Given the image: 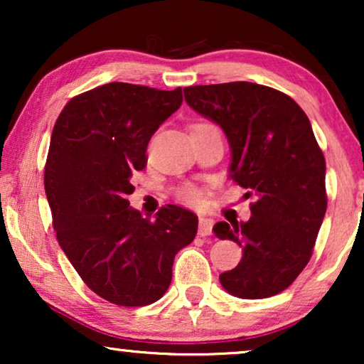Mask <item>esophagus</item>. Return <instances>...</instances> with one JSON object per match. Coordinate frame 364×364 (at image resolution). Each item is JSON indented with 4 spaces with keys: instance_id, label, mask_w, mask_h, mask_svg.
Instances as JSON below:
<instances>
[{
    "instance_id": "esophagus-1",
    "label": "esophagus",
    "mask_w": 364,
    "mask_h": 364,
    "mask_svg": "<svg viewBox=\"0 0 364 364\" xmlns=\"http://www.w3.org/2000/svg\"><path fill=\"white\" fill-rule=\"evenodd\" d=\"M212 228H213V220H212V218H207V217L198 218V235H200V237L210 235Z\"/></svg>"
}]
</instances>
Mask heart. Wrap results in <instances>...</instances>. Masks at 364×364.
Listing matches in <instances>:
<instances>
[{"label":"heart","instance_id":"b5f03b06","mask_svg":"<svg viewBox=\"0 0 364 364\" xmlns=\"http://www.w3.org/2000/svg\"><path fill=\"white\" fill-rule=\"evenodd\" d=\"M200 126H207V124L200 122V124H196L193 127H200ZM178 198H181L182 202L191 203V205H200L203 202V192L198 187L188 183V186H183L181 191H178Z\"/></svg>","mask_w":364,"mask_h":364}]
</instances>
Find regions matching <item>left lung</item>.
I'll list each match as a JSON object with an SVG mask.
<instances>
[{
    "instance_id": "8db88e82",
    "label": "left lung",
    "mask_w": 364,
    "mask_h": 364,
    "mask_svg": "<svg viewBox=\"0 0 364 364\" xmlns=\"http://www.w3.org/2000/svg\"><path fill=\"white\" fill-rule=\"evenodd\" d=\"M193 111L217 122L232 149L230 178L253 197L248 222H218L213 233L243 257L220 283L233 296L268 298L310 262L326 212V164L311 124L290 96L237 81L183 89Z\"/></svg>"
}]
</instances>
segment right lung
Returning <instances> with one entry per match:
<instances>
[{
  "instance_id": "1",
  "label": "right lung",
  "mask_w": 364,
  "mask_h": 364,
  "mask_svg": "<svg viewBox=\"0 0 364 364\" xmlns=\"http://www.w3.org/2000/svg\"><path fill=\"white\" fill-rule=\"evenodd\" d=\"M182 89L109 82L73 97L54 124L44 191L63 252L82 282L119 306L157 301L198 218L177 205L154 220L129 207L147 144L182 104Z\"/></svg>"
}]
</instances>
